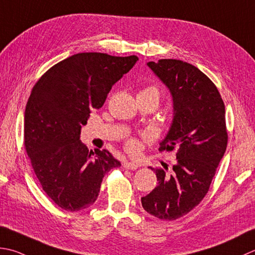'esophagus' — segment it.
Returning <instances> with one entry per match:
<instances>
[{
	"label": "esophagus",
	"mask_w": 255,
	"mask_h": 255,
	"mask_svg": "<svg viewBox=\"0 0 255 255\" xmlns=\"http://www.w3.org/2000/svg\"><path fill=\"white\" fill-rule=\"evenodd\" d=\"M123 166H124V168H126V169H130V170H136V169H138V164L134 163V162L126 161V162H124Z\"/></svg>",
	"instance_id": "obj_1"
}]
</instances>
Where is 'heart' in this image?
I'll return each instance as SVG.
<instances>
[{
	"instance_id": "b5f03b06",
	"label": "heart",
	"mask_w": 255,
	"mask_h": 255,
	"mask_svg": "<svg viewBox=\"0 0 255 255\" xmlns=\"http://www.w3.org/2000/svg\"><path fill=\"white\" fill-rule=\"evenodd\" d=\"M139 94H144V95H150V96H152V97H154L157 99H159V91L158 89L156 88V87H153V86H148V87H146V88H143L142 91L139 93ZM127 148L129 149V150L130 151H132V152H136L137 150H138V143L134 141V140H129L128 142H127Z\"/></svg>"
}]
</instances>
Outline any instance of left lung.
<instances>
[{
    "mask_svg": "<svg viewBox=\"0 0 255 255\" xmlns=\"http://www.w3.org/2000/svg\"><path fill=\"white\" fill-rule=\"evenodd\" d=\"M147 65L172 97V123L159 150L176 149L177 161L170 174L154 169L158 184L141 204L151 216L171 221L197 207L210 188L227 149L226 109L216 85L193 65L179 59Z\"/></svg>",
    "mask_w": 255,
    "mask_h": 255,
    "instance_id": "obj_1",
    "label": "left lung"
}]
</instances>
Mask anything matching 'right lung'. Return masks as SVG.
Listing matches in <instances>:
<instances>
[{"label":"right lung","mask_w":255,"mask_h":255,"mask_svg":"<svg viewBox=\"0 0 255 255\" xmlns=\"http://www.w3.org/2000/svg\"><path fill=\"white\" fill-rule=\"evenodd\" d=\"M138 57L78 53L54 65L35 84L24 115V143L45 193L66 211L93 206L103 178L122 164L106 149L89 151L81 130L93 109Z\"/></svg>","instance_id":"add662e5"}]
</instances>
